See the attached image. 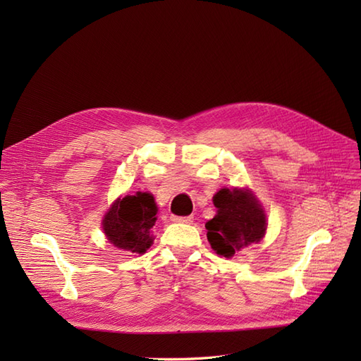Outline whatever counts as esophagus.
Returning <instances> with one entry per match:
<instances>
[{
    "instance_id": "obj_1",
    "label": "esophagus",
    "mask_w": 361,
    "mask_h": 361,
    "mask_svg": "<svg viewBox=\"0 0 361 361\" xmlns=\"http://www.w3.org/2000/svg\"><path fill=\"white\" fill-rule=\"evenodd\" d=\"M192 220H194L192 215H187V216H176V215H173V216H171V221H174V223H192Z\"/></svg>"
}]
</instances>
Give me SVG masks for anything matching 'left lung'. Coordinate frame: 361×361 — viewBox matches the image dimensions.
<instances>
[{
  "label": "left lung",
  "mask_w": 361,
  "mask_h": 361,
  "mask_svg": "<svg viewBox=\"0 0 361 361\" xmlns=\"http://www.w3.org/2000/svg\"><path fill=\"white\" fill-rule=\"evenodd\" d=\"M214 204L216 215L204 227L216 255L232 257L265 236L267 215L250 190L221 188L214 195Z\"/></svg>",
  "instance_id": "obj_1"
}]
</instances>
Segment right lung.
I'll return each instance as SVG.
<instances>
[{"label":"right lung","instance_id":"obj_1","mask_svg":"<svg viewBox=\"0 0 361 361\" xmlns=\"http://www.w3.org/2000/svg\"><path fill=\"white\" fill-rule=\"evenodd\" d=\"M158 206L150 192H137L117 199L102 220L104 233L114 247L143 255L154 244L152 227Z\"/></svg>","mask_w":361,"mask_h":361}]
</instances>
